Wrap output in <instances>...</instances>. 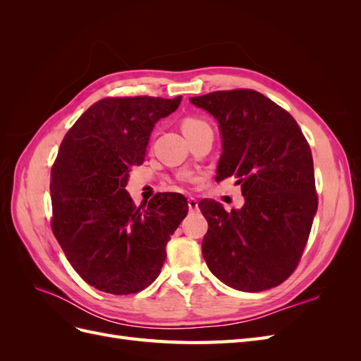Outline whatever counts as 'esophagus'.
<instances>
[{
	"label": "esophagus",
	"mask_w": 361,
	"mask_h": 361,
	"mask_svg": "<svg viewBox=\"0 0 361 361\" xmlns=\"http://www.w3.org/2000/svg\"><path fill=\"white\" fill-rule=\"evenodd\" d=\"M188 207H190L191 212L197 211V209H199V202H197V199H195V197H188Z\"/></svg>",
	"instance_id": "1"
}]
</instances>
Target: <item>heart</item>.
Returning a JSON list of instances; mask_svg holds the SVG:
<instances>
[{
    "label": "heart",
    "instance_id": "b5f03b06",
    "mask_svg": "<svg viewBox=\"0 0 361 361\" xmlns=\"http://www.w3.org/2000/svg\"><path fill=\"white\" fill-rule=\"evenodd\" d=\"M180 128H182V133L185 135H188V134H192V133H197V130H200L203 128H207V123L204 122V120H202L199 117L187 116V117L182 118Z\"/></svg>",
    "mask_w": 361,
    "mask_h": 361
}]
</instances>
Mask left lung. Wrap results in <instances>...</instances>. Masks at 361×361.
<instances>
[{"label": "left lung", "mask_w": 361, "mask_h": 361, "mask_svg": "<svg viewBox=\"0 0 361 361\" xmlns=\"http://www.w3.org/2000/svg\"><path fill=\"white\" fill-rule=\"evenodd\" d=\"M190 101L220 123L215 179L235 178L245 199L232 211L200 200L207 268L238 290L276 288L298 267L318 209L307 140L285 108L256 90H220Z\"/></svg>", "instance_id": "obj_1"}]
</instances>
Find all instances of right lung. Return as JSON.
I'll use <instances>...</instances> for the list:
<instances>
[{"label":"right lung","instance_id":"obj_1","mask_svg":"<svg viewBox=\"0 0 361 361\" xmlns=\"http://www.w3.org/2000/svg\"><path fill=\"white\" fill-rule=\"evenodd\" d=\"M182 96L104 97L64 135L51 169V228L73 269L113 295L146 289L159 276L166 245L188 214L179 192L137 206L125 187L141 166L154 125Z\"/></svg>","mask_w":361,"mask_h":361}]
</instances>
